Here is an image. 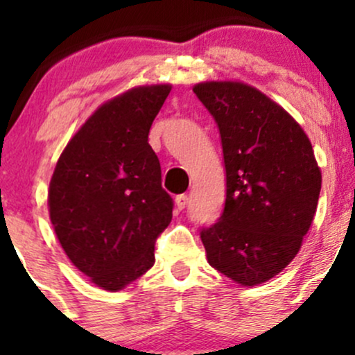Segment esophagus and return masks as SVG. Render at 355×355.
I'll return each mask as SVG.
<instances>
[{
  "mask_svg": "<svg viewBox=\"0 0 355 355\" xmlns=\"http://www.w3.org/2000/svg\"><path fill=\"white\" fill-rule=\"evenodd\" d=\"M187 203H189V197H187L185 193L177 195V198H175V205H177V209H178V210H183V209H185Z\"/></svg>",
  "mask_w": 355,
  "mask_h": 355,
  "instance_id": "1",
  "label": "esophagus"
}]
</instances>
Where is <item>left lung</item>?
I'll return each mask as SVG.
<instances>
[{"label":"left lung","mask_w":355,"mask_h":355,"mask_svg":"<svg viewBox=\"0 0 355 355\" xmlns=\"http://www.w3.org/2000/svg\"><path fill=\"white\" fill-rule=\"evenodd\" d=\"M193 93L222 140L227 193L200 239L209 263L240 285L282 272L302 245L322 175L300 125L262 92L239 81H207Z\"/></svg>","instance_id":"obj_1"}]
</instances>
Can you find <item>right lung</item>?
<instances>
[{
  "label": "right lung",
  "mask_w": 355,
  "mask_h": 355,
  "mask_svg": "<svg viewBox=\"0 0 355 355\" xmlns=\"http://www.w3.org/2000/svg\"><path fill=\"white\" fill-rule=\"evenodd\" d=\"M170 85L138 87L93 113L61 153L48 191L55 234L73 266L105 291L123 288L155 263V242L172 222L148 145Z\"/></svg>",
  "instance_id": "right-lung-1"
}]
</instances>
